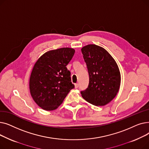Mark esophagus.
<instances>
[{"instance_id": "esophagus-1", "label": "esophagus", "mask_w": 149, "mask_h": 149, "mask_svg": "<svg viewBox=\"0 0 149 149\" xmlns=\"http://www.w3.org/2000/svg\"><path fill=\"white\" fill-rule=\"evenodd\" d=\"M79 84L78 83H76V84H75V88H79Z\"/></svg>"}]
</instances>
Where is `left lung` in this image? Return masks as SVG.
Returning <instances> with one entry per match:
<instances>
[{"label": "left lung", "mask_w": 149, "mask_h": 149, "mask_svg": "<svg viewBox=\"0 0 149 149\" xmlns=\"http://www.w3.org/2000/svg\"><path fill=\"white\" fill-rule=\"evenodd\" d=\"M89 75L88 88L81 92L88 103L104 106L116 97L121 84V74L114 58L104 48L88 45L81 48Z\"/></svg>", "instance_id": "obj_1"}]
</instances>
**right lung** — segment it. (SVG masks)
<instances>
[{
    "label": "right lung",
    "mask_w": 149,
    "mask_h": 149,
    "mask_svg": "<svg viewBox=\"0 0 149 149\" xmlns=\"http://www.w3.org/2000/svg\"><path fill=\"white\" fill-rule=\"evenodd\" d=\"M75 50L61 48L43 54L34 64L29 78L31 95L43 110L56 109L74 85L66 66Z\"/></svg>",
    "instance_id": "right-lung-1"
}]
</instances>
